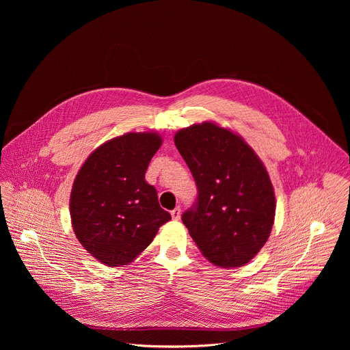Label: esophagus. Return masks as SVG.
Returning a JSON list of instances; mask_svg holds the SVG:
<instances>
[{
  "label": "esophagus",
  "mask_w": 350,
  "mask_h": 350,
  "mask_svg": "<svg viewBox=\"0 0 350 350\" xmlns=\"http://www.w3.org/2000/svg\"><path fill=\"white\" fill-rule=\"evenodd\" d=\"M170 215H172L173 220H178V219H180V215H181V209L177 206V208H174V209L170 212Z\"/></svg>",
  "instance_id": "esophagus-1"
}]
</instances>
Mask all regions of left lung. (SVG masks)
Masks as SVG:
<instances>
[{
    "label": "left lung",
    "instance_id": "left-lung-1",
    "mask_svg": "<svg viewBox=\"0 0 350 350\" xmlns=\"http://www.w3.org/2000/svg\"><path fill=\"white\" fill-rule=\"evenodd\" d=\"M198 188L183 223L202 255L220 267L252 260L271 232L275 195L269 173L241 135L212 122L174 135Z\"/></svg>",
    "mask_w": 350,
    "mask_h": 350
}]
</instances>
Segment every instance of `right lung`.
<instances>
[{
	"label": "right lung",
	"instance_id": "obj_1",
	"mask_svg": "<svg viewBox=\"0 0 350 350\" xmlns=\"http://www.w3.org/2000/svg\"><path fill=\"white\" fill-rule=\"evenodd\" d=\"M161 145L157 133H127L98 146L80 167L70 193L72 227L98 262L129 265L172 219L145 181Z\"/></svg>",
	"mask_w": 350,
	"mask_h": 350
}]
</instances>
